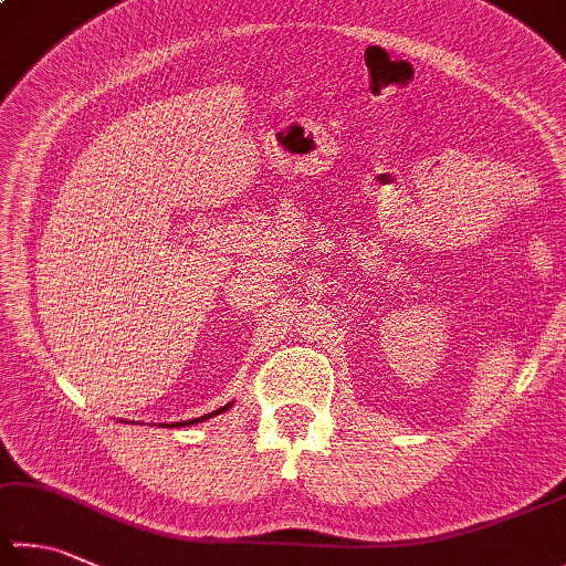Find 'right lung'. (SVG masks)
Instances as JSON below:
<instances>
[{
    "label": "right lung",
    "mask_w": 566,
    "mask_h": 566,
    "mask_svg": "<svg viewBox=\"0 0 566 566\" xmlns=\"http://www.w3.org/2000/svg\"><path fill=\"white\" fill-rule=\"evenodd\" d=\"M233 407V401H229L227 407H221L219 411H211V413H205V416H199V419H191V421H175V423H169V429H175V426H191V423H199V421H207V419H211V416H217V413H221V411H227V409H231ZM163 426H167V423H163Z\"/></svg>",
    "instance_id": "right-lung-1"
}]
</instances>
